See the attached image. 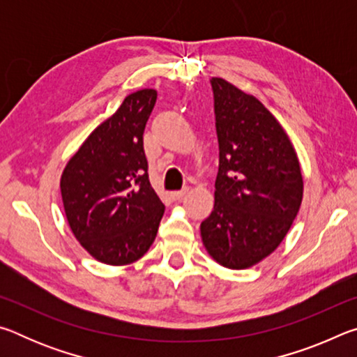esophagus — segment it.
<instances>
[{
	"label": "esophagus",
	"mask_w": 357,
	"mask_h": 357,
	"mask_svg": "<svg viewBox=\"0 0 357 357\" xmlns=\"http://www.w3.org/2000/svg\"><path fill=\"white\" fill-rule=\"evenodd\" d=\"M187 192H189V187H183L181 190L172 192V198H173V200H181V198H183Z\"/></svg>",
	"instance_id": "obj_1"
}]
</instances>
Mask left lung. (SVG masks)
<instances>
[{
    "label": "left lung",
    "mask_w": 357,
    "mask_h": 357,
    "mask_svg": "<svg viewBox=\"0 0 357 357\" xmlns=\"http://www.w3.org/2000/svg\"><path fill=\"white\" fill-rule=\"evenodd\" d=\"M219 172L203 244L217 263L244 269L273 253L302 202L298 155L268 108L223 78H211Z\"/></svg>",
    "instance_id": "8db88e82"
}]
</instances>
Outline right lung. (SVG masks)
<instances>
[{
	"mask_svg": "<svg viewBox=\"0 0 357 357\" xmlns=\"http://www.w3.org/2000/svg\"><path fill=\"white\" fill-rule=\"evenodd\" d=\"M154 89L126 96L113 116L86 138L61 176L72 233L105 264H129L154 243L165 206L148 176L143 134Z\"/></svg>",
	"mask_w": 357,
	"mask_h": 357,
	"instance_id": "right-lung-1",
	"label": "right lung"
}]
</instances>
